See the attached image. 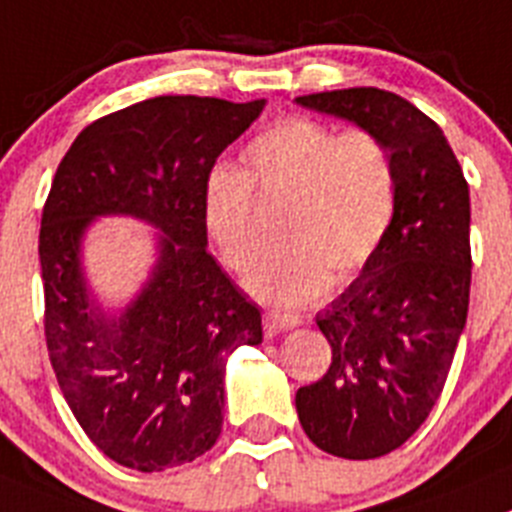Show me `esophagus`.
<instances>
[{"label":"esophagus","mask_w":512,"mask_h":512,"mask_svg":"<svg viewBox=\"0 0 512 512\" xmlns=\"http://www.w3.org/2000/svg\"><path fill=\"white\" fill-rule=\"evenodd\" d=\"M296 324H301V319L296 314H286V311H266L264 314V329L269 334L294 329Z\"/></svg>","instance_id":"1"}]
</instances>
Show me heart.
<instances>
[{
  "label": "heart",
  "mask_w": 512,
  "mask_h": 512,
  "mask_svg": "<svg viewBox=\"0 0 512 512\" xmlns=\"http://www.w3.org/2000/svg\"><path fill=\"white\" fill-rule=\"evenodd\" d=\"M246 170H216L203 188V221L223 264L246 274L259 259L253 196L284 208L281 248L248 276L269 304L299 306L352 279L382 246L394 218L397 173L372 130L339 133L311 118L271 125L248 143Z\"/></svg>",
  "instance_id": "b5f03b06"
}]
</instances>
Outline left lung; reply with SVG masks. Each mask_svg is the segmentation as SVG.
Wrapping results in <instances>:
<instances>
[{"instance_id":"left-lung-1","label":"left lung","mask_w":512,"mask_h":512,"mask_svg":"<svg viewBox=\"0 0 512 512\" xmlns=\"http://www.w3.org/2000/svg\"><path fill=\"white\" fill-rule=\"evenodd\" d=\"M296 102L372 130L397 173L382 246L316 314L332 364L296 392L299 422L319 450L372 460L405 445L445 387L470 304V191L440 125L405 97L349 87Z\"/></svg>"}]
</instances>
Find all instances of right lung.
<instances>
[{"mask_svg": "<svg viewBox=\"0 0 512 512\" xmlns=\"http://www.w3.org/2000/svg\"><path fill=\"white\" fill-rule=\"evenodd\" d=\"M264 105L150 97L87 125L52 180L40 228L47 352L85 435L130 470L160 472L211 450L226 357L264 339L259 306L206 251L203 221L218 155ZM100 215L161 231L149 281L115 317L91 299L81 271V236Z\"/></svg>", "mask_w": 512, "mask_h": 512, "instance_id": "obj_1", "label": "right lung"}]
</instances>
